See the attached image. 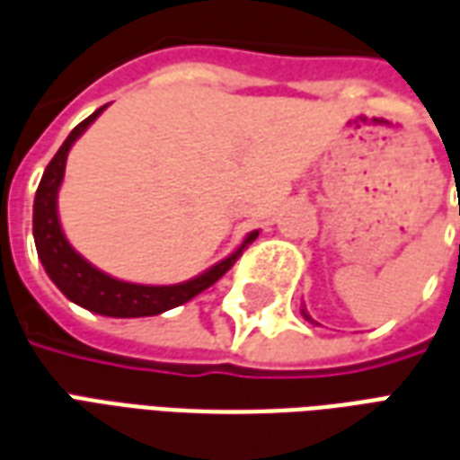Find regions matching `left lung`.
I'll use <instances>...</instances> for the list:
<instances>
[{
    "label": "left lung",
    "mask_w": 460,
    "mask_h": 460,
    "mask_svg": "<svg viewBox=\"0 0 460 460\" xmlns=\"http://www.w3.org/2000/svg\"><path fill=\"white\" fill-rule=\"evenodd\" d=\"M303 315H305V310H303ZM305 318H308V315H305ZM310 320V318H308Z\"/></svg>",
    "instance_id": "left-lung-1"
}]
</instances>
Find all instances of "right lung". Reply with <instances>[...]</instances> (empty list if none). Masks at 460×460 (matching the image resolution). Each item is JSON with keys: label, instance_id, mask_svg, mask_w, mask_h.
<instances>
[{"label": "right lung", "instance_id": "obj_1", "mask_svg": "<svg viewBox=\"0 0 460 460\" xmlns=\"http://www.w3.org/2000/svg\"><path fill=\"white\" fill-rule=\"evenodd\" d=\"M103 108H98L93 115H88L84 122H78L66 142L58 147L54 160L49 162L44 170V177L39 181L34 199V241L39 259L44 263L49 279L54 280L56 288L64 293L66 298L74 300L75 305L98 313V315H108V318H145V315H160L164 310L177 308L181 303H187L194 296H199L201 290L214 286L217 280L226 273V270L236 263L241 251L249 246L251 241L259 236V231H251L246 241L231 256L219 261L217 266L204 270L201 276L184 283H174V286H140V283H125L113 276H108L103 270L91 266L88 261L74 251L68 243L58 221V209H56V199H58V187L64 181L66 172V157L74 145L91 122L103 113Z\"/></svg>", "mask_w": 460, "mask_h": 460}]
</instances>
